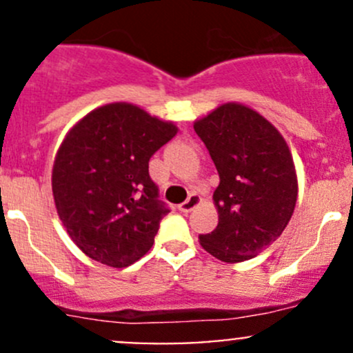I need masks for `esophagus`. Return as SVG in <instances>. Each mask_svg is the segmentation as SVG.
I'll list each match as a JSON object with an SVG mask.
<instances>
[{
	"mask_svg": "<svg viewBox=\"0 0 353 353\" xmlns=\"http://www.w3.org/2000/svg\"><path fill=\"white\" fill-rule=\"evenodd\" d=\"M199 201H201V196H199V194H196V193L190 194V198H188L186 201L181 203L179 210H181V212H183V213H190L191 210L196 208V206L199 205Z\"/></svg>",
	"mask_w": 353,
	"mask_h": 353,
	"instance_id": "obj_1",
	"label": "esophagus"
}]
</instances>
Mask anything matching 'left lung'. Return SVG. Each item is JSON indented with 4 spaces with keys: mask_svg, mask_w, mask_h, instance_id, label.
<instances>
[{
    "mask_svg": "<svg viewBox=\"0 0 353 353\" xmlns=\"http://www.w3.org/2000/svg\"><path fill=\"white\" fill-rule=\"evenodd\" d=\"M219 170L213 193L219 225L203 249L225 263L254 258L282 236L297 201V176L285 140L270 121L229 102L194 123Z\"/></svg>",
    "mask_w": 353,
    "mask_h": 353,
    "instance_id": "left-lung-1",
    "label": "left lung"
}]
</instances>
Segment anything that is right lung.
Segmentation results:
<instances>
[{
  "label": "right lung",
  "instance_id": "1",
  "mask_svg": "<svg viewBox=\"0 0 353 353\" xmlns=\"http://www.w3.org/2000/svg\"><path fill=\"white\" fill-rule=\"evenodd\" d=\"M177 128L126 102L88 112L63 140L52 167L56 210L73 243L99 263L124 268L154 245L170 212L148 162Z\"/></svg>",
  "mask_w": 353,
  "mask_h": 353
}]
</instances>
